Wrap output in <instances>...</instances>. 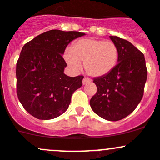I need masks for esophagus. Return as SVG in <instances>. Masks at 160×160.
<instances>
[{
    "label": "esophagus",
    "mask_w": 160,
    "mask_h": 160,
    "mask_svg": "<svg viewBox=\"0 0 160 160\" xmlns=\"http://www.w3.org/2000/svg\"><path fill=\"white\" fill-rule=\"evenodd\" d=\"M90 82H91V80L89 78H83V81H82V84L86 85V84H87V83Z\"/></svg>",
    "instance_id": "34e87169"
}]
</instances>
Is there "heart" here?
I'll return each instance as SVG.
<instances>
[{"label": "heart", "mask_w": 160, "mask_h": 160, "mask_svg": "<svg viewBox=\"0 0 160 160\" xmlns=\"http://www.w3.org/2000/svg\"><path fill=\"white\" fill-rule=\"evenodd\" d=\"M65 61L72 69L79 71L82 62L85 70L92 77H102L112 72L118 60V49L112 42L95 38L78 41L72 48H66L63 55Z\"/></svg>", "instance_id": "obj_1"}]
</instances>
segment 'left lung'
<instances>
[{
	"label": "left lung",
	"mask_w": 160,
	"mask_h": 160,
	"mask_svg": "<svg viewBox=\"0 0 160 160\" xmlns=\"http://www.w3.org/2000/svg\"><path fill=\"white\" fill-rule=\"evenodd\" d=\"M109 38L118 47V64L108 74L93 79L97 91L89 104L100 117L118 121L132 113L141 102L148 72L140 50L128 41L116 36Z\"/></svg>",
	"instance_id": "left-lung-1"
}]
</instances>
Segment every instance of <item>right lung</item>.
<instances>
[{
    "label": "right lung",
    "instance_id": "add662e5",
    "mask_svg": "<svg viewBox=\"0 0 160 160\" xmlns=\"http://www.w3.org/2000/svg\"><path fill=\"white\" fill-rule=\"evenodd\" d=\"M86 33L52 30L27 42L16 63V92L22 107L38 119H52L64 113L73 92L82 86L83 76L63 73L65 48Z\"/></svg>",
    "mask_w": 160,
    "mask_h": 160
}]
</instances>
